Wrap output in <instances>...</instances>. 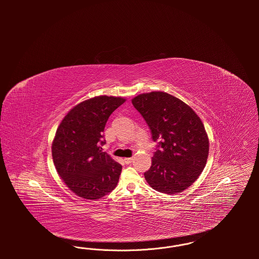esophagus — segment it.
Wrapping results in <instances>:
<instances>
[{
  "label": "esophagus",
  "mask_w": 259,
  "mask_h": 259,
  "mask_svg": "<svg viewBox=\"0 0 259 259\" xmlns=\"http://www.w3.org/2000/svg\"><path fill=\"white\" fill-rule=\"evenodd\" d=\"M124 162H125L126 164H130V163H132V162H133V158H132V157H127V158H124Z\"/></svg>",
  "instance_id": "obj_1"
}]
</instances>
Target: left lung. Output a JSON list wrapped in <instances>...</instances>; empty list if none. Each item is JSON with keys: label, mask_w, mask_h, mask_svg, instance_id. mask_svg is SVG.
I'll return each mask as SVG.
<instances>
[{"label": "left lung", "mask_w": 259, "mask_h": 259, "mask_svg": "<svg viewBox=\"0 0 259 259\" xmlns=\"http://www.w3.org/2000/svg\"><path fill=\"white\" fill-rule=\"evenodd\" d=\"M159 148L145 179L165 194L183 192L203 172L209 155V138L197 113L187 104L162 91L132 99Z\"/></svg>", "instance_id": "obj_1"}]
</instances>
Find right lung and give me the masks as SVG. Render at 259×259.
<instances>
[{
	"label": "right lung",
	"instance_id": "right-lung-1",
	"mask_svg": "<svg viewBox=\"0 0 259 259\" xmlns=\"http://www.w3.org/2000/svg\"><path fill=\"white\" fill-rule=\"evenodd\" d=\"M126 99L96 96L85 100L69 111L54 136L51 152L53 163L63 182L75 195L97 200L117 185L122 166L100 145L111 113Z\"/></svg>",
	"mask_w": 259,
	"mask_h": 259
}]
</instances>
